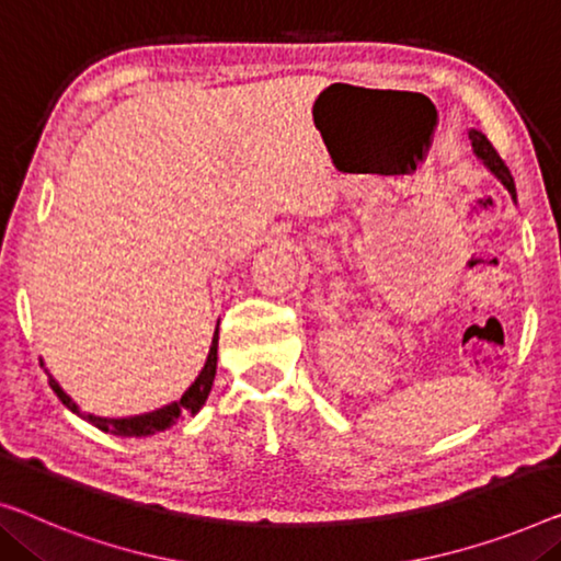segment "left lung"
<instances>
[{
  "label": "left lung",
  "instance_id": "1",
  "mask_svg": "<svg viewBox=\"0 0 561 561\" xmlns=\"http://www.w3.org/2000/svg\"><path fill=\"white\" fill-rule=\"evenodd\" d=\"M470 141H473V151L478 153V159H483V164L491 169L493 174L499 176L503 182V186L511 192V197L516 199V184H514V176H511L506 161L501 159V153L496 151V146H493L489 139H485V134L476 131V128H470Z\"/></svg>",
  "mask_w": 561,
  "mask_h": 561
}]
</instances>
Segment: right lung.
<instances>
[{
  "label": "right lung",
  "instance_id": "1",
  "mask_svg": "<svg viewBox=\"0 0 561 561\" xmlns=\"http://www.w3.org/2000/svg\"><path fill=\"white\" fill-rule=\"evenodd\" d=\"M215 371H217V331H215V339H213V346H209V356L205 362V369L199 371V377L194 379V385L186 389V392L180 397V400L167 404V408L161 410H153V412H146V415H136V417H121V420H113V417H95V415H83L91 425H95L103 433H111V435H121V437H144V435H153V433H161V430L172 427L176 420L184 417V415H197L202 404H205L209 389H213V381H215ZM50 381L53 392L60 397V402L65 408L76 412L80 415L78 404L70 400L68 394L62 392L58 381L53 377L47 379Z\"/></svg>",
  "mask_w": 561,
  "mask_h": 561
}]
</instances>
